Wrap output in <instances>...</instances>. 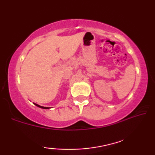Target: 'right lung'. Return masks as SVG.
Returning <instances> with one entry per match:
<instances>
[{
	"label": "right lung",
	"instance_id": "add662e5",
	"mask_svg": "<svg viewBox=\"0 0 155 155\" xmlns=\"http://www.w3.org/2000/svg\"><path fill=\"white\" fill-rule=\"evenodd\" d=\"M34 105H36V106H38V107H40V108H43V109H49V108H50V107H43V106H40V105H38V104H34Z\"/></svg>",
	"mask_w": 155,
	"mask_h": 155
}]
</instances>
